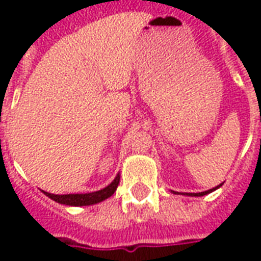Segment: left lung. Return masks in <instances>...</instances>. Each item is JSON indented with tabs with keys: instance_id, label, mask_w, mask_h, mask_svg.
Segmentation results:
<instances>
[{
	"instance_id": "1",
	"label": "left lung",
	"mask_w": 261,
	"mask_h": 261,
	"mask_svg": "<svg viewBox=\"0 0 261 261\" xmlns=\"http://www.w3.org/2000/svg\"><path fill=\"white\" fill-rule=\"evenodd\" d=\"M218 187H221V185L217 187H214V189H210V190H207V192H202V193H186L185 196H192V197H201V196H205V194H208V193L214 192V190H217ZM175 193V192H173Z\"/></svg>"
}]
</instances>
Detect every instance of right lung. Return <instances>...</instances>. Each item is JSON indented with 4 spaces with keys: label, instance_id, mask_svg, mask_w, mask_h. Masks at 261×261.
Returning a JSON list of instances; mask_svg holds the SVG:
<instances>
[{
    "label": "right lung",
    "instance_id": "1",
    "mask_svg": "<svg viewBox=\"0 0 261 261\" xmlns=\"http://www.w3.org/2000/svg\"><path fill=\"white\" fill-rule=\"evenodd\" d=\"M120 183V175L114 177V180L109 185L108 187H105L99 192L93 193H85V194H51V193L43 192L47 197H50L51 200L60 204H65V205H74V207H82V205H92V204H97V202L106 200L110 196H113V193L116 192V189Z\"/></svg>",
    "mask_w": 261,
    "mask_h": 261
}]
</instances>
